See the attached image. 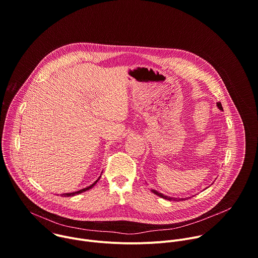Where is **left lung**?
<instances>
[{
  "instance_id": "left-lung-1",
  "label": "left lung",
  "mask_w": 258,
  "mask_h": 258,
  "mask_svg": "<svg viewBox=\"0 0 258 258\" xmlns=\"http://www.w3.org/2000/svg\"><path fill=\"white\" fill-rule=\"evenodd\" d=\"M217 107L220 109V110H223V106H222V104L220 103H217ZM152 192L154 193V194H156L157 196H159V197H161V198H164V199H167V200H176V198H170V197H167V196H164L163 194H161V193H159V192H157V191H155V190H152ZM178 200H180V199H178ZM186 200V199H185Z\"/></svg>"
}]
</instances>
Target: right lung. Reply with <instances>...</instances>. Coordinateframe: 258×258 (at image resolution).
<instances>
[{
    "mask_svg": "<svg viewBox=\"0 0 258 258\" xmlns=\"http://www.w3.org/2000/svg\"><path fill=\"white\" fill-rule=\"evenodd\" d=\"M100 177H101V175L99 176V178L96 180V181H94L91 186H89V187H87V188H85V189H82V190H80V191H77V192H73V193H66V194H62L61 196H64V197H70V196H76V195H78V194H81V193H83V192H86V191H88V190H90L91 188H93L96 183H97V181L100 179Z\"/></svg>",
    "mask_w": 258,
    "mask_h": 258,
    "instance_id": "add662e5",
    "label": "right lung"
}]
</instances>
